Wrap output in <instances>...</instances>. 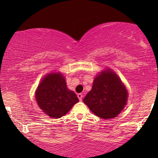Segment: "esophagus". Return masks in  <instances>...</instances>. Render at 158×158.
Here are the masks:
<instances>
[{
  "instance_id": "esophagus-1",
  "label": "esophagus",
  "mask_w": 158,
  "mask_h": 158,
  "mask_svg": "<svg viewBox=\"0 0 158 158\" xmlns=\"http://www.w3.org/2000/svg\"><path fill=\"white\" fill-rule=\"evenodd\" d=\"M77 98H78L79 100L81 101L82 100H83V94H77Z\"/></svg>"
}]
</instances>
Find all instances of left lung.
<instances>
[{
	"mask_svg": "<svg viewBox=\"0 0 158 158\" xmlns=\"http://www.w3.org/2000/svg\"><path fill=\"white\" fill-rule=\"evenodd\" d=\"M128 92L115 72L106 69L94 78L92 89L83 102L95 115L108 119L116 117L127 104Z\"/></svg>",
	"mask_w": 158,
	"mask_h": 158,
	"instance_id": "1",
	"label": "left lung"
}]
</instances>
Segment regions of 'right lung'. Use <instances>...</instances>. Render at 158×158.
Segmentation results:
<instances>
[{
    "label": "right lung",
    "instance_id": "add662e5",
    "mask_svg": "<svg viewBox=\"0 0 158 158\" xmlns=\"http://www.w3.org/2000/svg\"><path fill=\"white\" fill-rule=\"evenodd\" d=\"M35 98L42 111L54 118L65 115L79 101L76 94L67 88L65 78L60 73H50L42 79Z\"/></svg>",
    "mask_w": 158,
    "mask_h": 158
}]
</instances>
